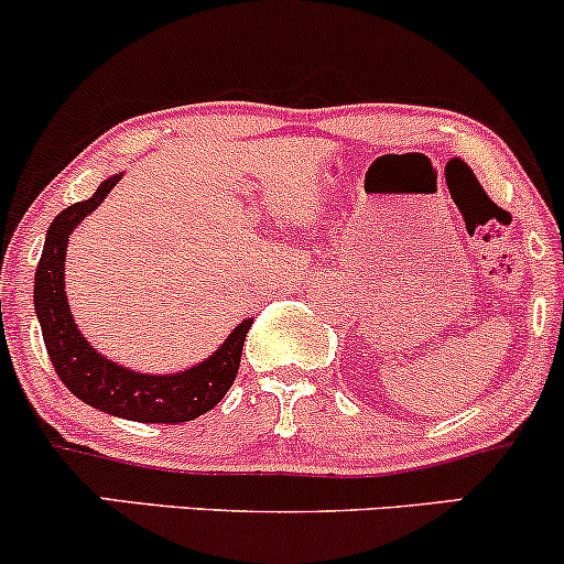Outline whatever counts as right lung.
Wrapping results in <instances>:
<instances>
[{"label": "right lung", "instance_id": "1", "mask_svg": "<svg viewBox=\"0 0 564 564\" xmlns=\"http://www.w3.org/2000/svg\"><path fill=\"white\" fill-rule=\"evenodd\" d=\"M121 174L102 180L93 198L68 206L53 219L44 238L34 275V310L42 326L44 347L57 377L76 398L111 416L142 424H183L212 411L236 381L243 339L251 318L241 321L228 339L198 366L180 373H140L113 364L84 339L70 315L66 296L68 238L84 217L93 215Z\"/></svg>", "mask_w": 564, "mask_h": 564}]
</instances>
